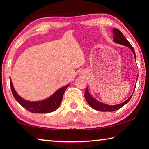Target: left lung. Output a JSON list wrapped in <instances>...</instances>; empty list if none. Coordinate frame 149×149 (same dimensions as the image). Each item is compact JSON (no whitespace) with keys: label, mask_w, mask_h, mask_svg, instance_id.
Returning a JSON list of instances; mask_svg holds the SVG:
<instances>
[{"label":"left lung","mask_w":149,"mask_h":149,"mask_svg":"<svg viewBox=\"0 0 149 149\" xmlns=\"http://www.w3.org/2000/svg\"><path fill=\"white\" fill-rule=\"evenodd\" d=\"M113 34H114V40H113L114 42H115V43H117L121 44V45L128 47L129 48L132 50V52H133L134 57H135V59L136 58L135 51L133 49V47H132L130 43H129L127 41V40L124 37L123 34L121 33V31L118 30V29H116V28H114L113 30ZM134 90H135V88H134ZM132 95H133V93L131 95V96L129 97L127 100L124 101V102L121 103V104H117V105H114V106L107 105V104H103L102 102H99V101L97 100L96 99H95L93 97H92L90 95V94L89 93V91H88V88H86V91H85L84 97H85V99H86L88 103L89 104V105L91 107H92L93 109L97 110V111H99L111 112V111H116V110H118V109H120L122 107L124 106L125 104H127L131 99Z\"/></svg>","instance_id":"1"}]
</instances>
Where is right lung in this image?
<instances>
[{"instance_id": "1", "label": "right lung", "mask_w": 149, "mask_h": 149, "mask_svg": "<svg viewBox=\"0 0 149 149\" xmlns=\"http://www.w3.org/2000/svg\"><path fill=\"white\" fill-rule=\"evenodd\" d=\"M10 85L12 93L17 102L29 111L34 113H48L56 110L60 106V104L63 99V94H64L66 89L69 86V84H67L61 88L48 99L41 101H37V102H31V101L23 99L18 95L13 86L11 79Z\"/></svg>"}]
</instances>
